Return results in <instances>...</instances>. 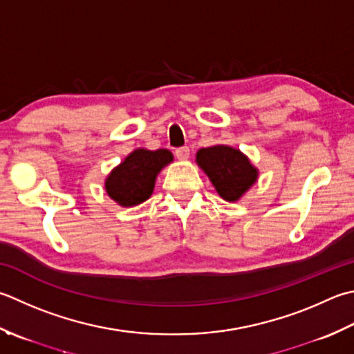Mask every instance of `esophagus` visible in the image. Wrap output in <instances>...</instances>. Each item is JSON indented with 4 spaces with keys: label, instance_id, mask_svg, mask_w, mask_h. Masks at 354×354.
<instances>
[{
    "label": "esophagus",
    "instance_id": "esophagus-1",
    "mask_svg": "<svg viewBox=\"0 0 354 354\" xmlns=\"http://www.w3.org/2000/svg\"><path fill=\"white\" fill-rule=\"evenodd\" d=\"M175 155H176L179 161H187V159H189V156H190V149L189 147H179V149H176Z\"/></svg>",
    "mask_w": 354,
    "mask_h": 354
}]
</instances>
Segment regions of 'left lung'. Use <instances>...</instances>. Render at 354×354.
<instances>
[{
  "label": "left lung",
  "mask_w": 354,
  "mask_h": 354,
  "mask_svg": "<svg viewBox=\"0 0 354 354\" xmlns=\"http://www.w3.org/2000/svg\"><path fill=\"white\" fill-rule=\"evenodd\" d=\"M196 164L209 176L218 195L228 203L239 201L259 176V170L247 155L225 144L199 149Z\"/></svg>",
  "instance_id": "left-lung-1"
}]
</instances>
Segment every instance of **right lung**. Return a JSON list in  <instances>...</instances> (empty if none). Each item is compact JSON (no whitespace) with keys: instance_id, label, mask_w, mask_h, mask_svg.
Segmentation results:
<instances>
[{"instance_id":"obj_1","label":"right lung","mask_w":354,"mask_h":354,"mask_svg":"<svg viewBox=\"0 0 354 354\" xmlns=\"http://www.w3.org/2000/svg\"><path fill=\"white\" fill-rule=\"evenodd\" d=\"M170 162L173 153L167 149H135L107 175L106 193L121 207L140 205L151 196L159 171Z\"/></svg>"}]
</instances>
